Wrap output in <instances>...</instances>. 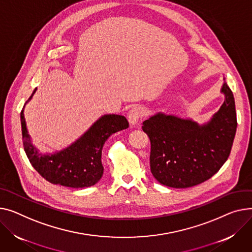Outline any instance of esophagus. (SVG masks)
I'll return each mask as SVG.
<instances>
[{"instance_id": "34e87169", "label": "esophagus", "mask_w": 252, "mask_h": 252, "mask_svg": "<svg viewBox=\"0 0 252 252\" xmlns=\"http://www.w3.org/2000/svg\"><path fill=\"white\" fill-rule=\"evenodd\" d=\"M145 110L143 107L141 106H133L132 108H130V110L128 111L127 114V119L128 122L131 126H137L140 122V120L142 119V116L144 115Z\"/></svg>"}]
</instances>
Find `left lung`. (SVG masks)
Instances as JSON below:
<instances>
[{
	"instance_id": "1",
	"label": "left lung",
	"mask_w": 252,
	"mask_h": 252,
	"mask_svg": "<svg viewBox=\"0 0 252 252\" xmlns=\"http://www.w3.org/2000/svg\"><path fill=\"white\" fill-rule=\"evenodd\" d=\"M220 92L224 95L223 104L204 124L161 111L143 123V130L151 141V172L163 186H197L227 161L237 120L235 100L225 78Z\"/></svg>"
}]
</instances>
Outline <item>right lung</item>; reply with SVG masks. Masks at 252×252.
I'll return each mask as SVG.
<instances>
[{"mask_svg": "<svg viewBox=\"0 0 252 252\" xmlns=\"http://www.w3.org/2000/svg\"><path fill=\"white\" fill-rule=\"evenodd\" d=\"M36 90L37 88L33 90L26 104ZM25 105L20 114L22 139L24 151L33 168L50 183L73 189L92 187L101 179L104 170L101 162L103 145L112 133L128 127L124 115H101L69 146L53 153H41L33 145L28 132L24 116Z\"/></svg>", "mask_w": 252, "mask_h": 252, "instance_id": "1", "label": "right lung"}]
</instances>
